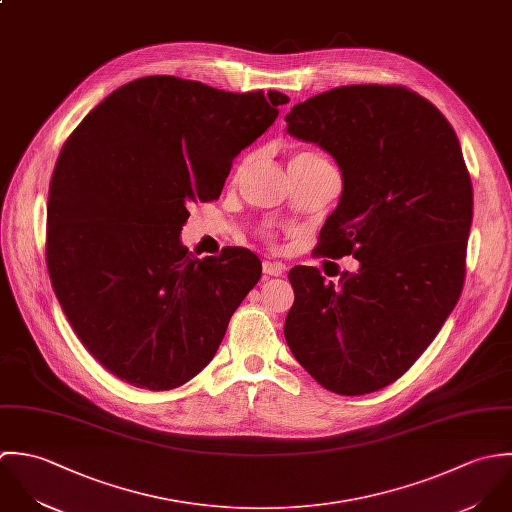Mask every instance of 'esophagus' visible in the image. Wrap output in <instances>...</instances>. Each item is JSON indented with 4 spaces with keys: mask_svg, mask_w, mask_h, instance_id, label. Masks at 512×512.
<instances>
[{
    "mask_svg": "<svg viewBox=\"0 0 512 512\" xmlns=\"http://www.w3.org/2000/svg\"><path fill=\"white\" fill-rule=\"evenodd\" d=\"M285 271V265L281 261H275V259H265L263 261V273L269 275V277H279L283 275Z\"/></svg>",
    "mask_w": 512,
    "mask_h": 512,
    "instance_id": "34e87169",
    "label": "esophagus"
}]
</instances>
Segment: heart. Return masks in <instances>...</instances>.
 Masks as SVG:
<instances>
[{
	"instance_id": "1",
	"label": "heart",
	"mask_w": 512,
	"mask_h": 512,
	"mask_svg": "<svg viewBox=\"0 0 512 512\" xmlns=\"http://www.w3.org/2000/svg\"><path fill=\"white\" fill-rule=\"evenodd\" d=\"M312 156H316V154H312Z\"/></svg>"
}]
</instances>
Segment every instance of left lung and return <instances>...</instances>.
<instances>
[{
  "instance_id": "1",
  "label": "left lung",
  "mask_w": 512,
  "mask_h": 512,
  "mask_svg": "<svg viewBox=\"0 0 512 512\" xmlns=\"http://www.w3.org/2000/svg\"><path fill=\"white\" fill-rule=\"evenodd\" d=\"M285 120L342 172L318 255L360 261L338 283L316 267L289 271L287 344L330 392L382 390L423 354L463 289L473 186L457 134L427 99L392 85L338 87Z\"/></svg>"
}]
</instances>
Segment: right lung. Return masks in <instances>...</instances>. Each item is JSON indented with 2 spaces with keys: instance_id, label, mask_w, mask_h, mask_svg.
I'll return each instance as SVG.
<instances>
[{
  "instance_id": "right-lung-1",
  "label": "right lung",
  "mask_w": 512,
  "mask_h": 512,
  "mask_svg": "<svg viewBox=\"0 0 512 512\" xmlns=\"http://www.w3.org/2000/svg\"><path fill=\"white\" fill-rule=\"evenodd\" d=\"M287 103L152 75L110 93L65 142L49 188V277L81 342L122 382L164 392L192 380L261 279L249 249L198 259L180 231L188 204L219 198L233 158Z\"/></svg>"
}]
</instances>
